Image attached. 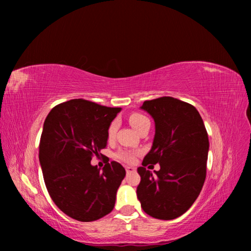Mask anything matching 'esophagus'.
I'll return each mask as SVG.
<instances>
[{
    "instance_id": "esophagus-1",
    "label": "esophagus",
    "mask_w": 251,
    "mask_h": 251,
    "mask_svg": "<svg viewBox=\"0 0 251 251\" xmlns=\"http://www.w3.org/2000/svg\"><path fill=\"white\" fill-rule=\"evenodd\" d=\"M125 169H126V173H127V174L135 173V170H136V168H135V167H132V166H126V167H125Z\"/></svg>"
}]
</instances>
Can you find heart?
Masks as SVG:
<instances>
[{"mask_svg": "<svg viewBox=\"0 0 251 251\" xmlns=\"http://www.w3.org/2000/svg\"><path fill=\"white\" fill-rule=\"evenodd\" d=\"M129 123H130V125L138 131L143 125H146L147 123H150V121H149L145 115L139 114V113H135V114H131L129 116ZM116 129H117V121H113L111 123V125L108 128V137L110 138V139L111 138H113V136L115 135ZM115 157L117 159H121V161H123V162L131 163L132 161H134L135 155H134V153H131L129 151L121 150L115 154Z\"/></svg>", "mask_w": 251, "mask_h": 251, "instance_id": "1", "label": "heart"}]
</instances>
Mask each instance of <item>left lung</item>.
<instances>
[{
	"mask_svg": "<svg viewBox=\"0 0 251 251\" xmlns=\"http://www.w3.org/2000/svg\"><path fill=\"white\" fill-rule=\"evenodd\" d=\"M155 123L150 152L138 174L137 197L143 211L161 220L183 215L199 197L206 178L209 141L204 122L193 105L173 97L147 100L140 106ZM149 163L161 169L152 174Z\"/></svg>",
	"mask_w": 251,
	"mask_h": 251,
	"instance_id": "1",
	"label": "left lung"
}]
</instances>
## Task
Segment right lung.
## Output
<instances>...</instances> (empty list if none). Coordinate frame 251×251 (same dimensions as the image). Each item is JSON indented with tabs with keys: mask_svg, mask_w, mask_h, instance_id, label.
<instances>
[{
	"mask_svg": "<svg viewBox=\"0 0 251 251\" xmlns=\"http://www.w3.org/2000/svg\"><path fill=\"white\" fill-rule=\"evenodd\" d=\"M122 108L72 99L52 108L44 122L39 158L52 201L77 221L98 220L113 210L126 172L111 162L93 166L108 142V128Z\"/></svg>",
	"mask_w": 251,
	"mask_h": 251,
	"instance_id": "add662e5",
	"label": "right lung"
}]
</instances>
